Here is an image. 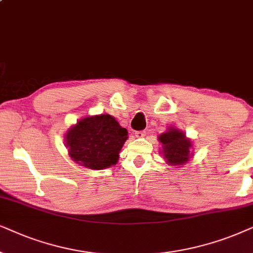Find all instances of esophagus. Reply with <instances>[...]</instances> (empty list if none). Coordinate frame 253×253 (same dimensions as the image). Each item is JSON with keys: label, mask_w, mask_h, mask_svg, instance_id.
I'll return each mask as SVG.
<instances>
[{"label": "esophagus", "mask_w": 253, "mask_h": 253, "mask_svg": "<svg viewBox=\"0 0 253 253\" xmlns=\"http://www.w3.org/2000/svg\"><path fill=\"white\" fill-rule=\"evenodd\" d=\"M146 134H147L146 130H137V132H135V136L136 137H143V136H146Z\"/></svg>", "instance_id": "1"}]
</instances>
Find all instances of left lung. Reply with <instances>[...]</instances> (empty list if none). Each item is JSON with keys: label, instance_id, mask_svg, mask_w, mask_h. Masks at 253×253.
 Segmentation results:
<instances>
[{"label": "left lung", "instance_id": "left-lung-1", "mask_svg": "<svg viewBox=\"0 0 253 253\" xmlns=\"http://www.w3.org/2000/svg\"><path fill=\"white\" fill-rule=\"evenodd\" d=\"M160 141L163 147L164 157L167 158L170 166H184L188 162L191 153V141L186 139L185 134L180 130L170 128L168 132L163 133Z\"/></svg>", "mask_w": 253, "mask_h": 253}]
</instances>
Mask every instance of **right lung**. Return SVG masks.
<instances>
[{
  "instance_id": "1",
  "label": "right lung",
  "mask_w": 253,
  "mask_h": 253,
  "mask_svg": "<svg viewBox=\"0 0 253 253\" xmlns=\"http://www.w3.org/2000/svg\"><path fill=\"white\" fill-rule=\"evenodd\" d=\"M127 135V129L113 117L100 114L84 118L72 127L66 135V146L76 163L102 170L117 163Z\"/></svg>"
}]
</instances>
